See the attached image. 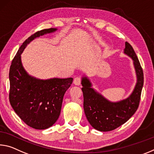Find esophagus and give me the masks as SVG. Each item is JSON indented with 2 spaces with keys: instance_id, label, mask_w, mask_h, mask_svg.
I'll return each instance as SVG.
<instances>
[{
  "instance_id": "esophagus-1",
  "label": "esophagus",
  "mask_w": 154,
  "mask_h": 154,
  "mask_svg": "<svg viewBox=\"0 0 154 154\" xmlns=\"http://www.w3.org/2000/svg\"><path fill=\"white\" fill-rule=\"evenodd\" d=\"M82 77H77L74 79V84L77 86H79V85L81 84L82 83Z\"/></svg>"
}]
</instances>
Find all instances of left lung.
Masks as SVG:
<instances>
[{"instance_id": "obj_1", "label": "left lung", "mask_w": 154, "mask_h": 154, "mask_svg": "<svg viewBox=\"0 0 154 154\" xmlns=\"http://www.w3.org/2000/svg\"><path fill=\"white\" fill-rule=\"evenodd\" d=\"M124 53L132 58L137 75L135 88L128 99L117 103L109 102L92 88L86 77L82 79L85 114L92 128L99 131L115 130L126 123L138 108L144 82L143 70L133 47L128 42Z\"/></svg>"}]
</instances>
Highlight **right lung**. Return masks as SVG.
<instances>
[{"mask_svg":"<svg viewBox=\"0 0 154 154\" xmlns=\"http://www.w3.org/2000/svg\"><path fill=\"white\" fill-rule=\"evenodd\" d=\"M57 30L38 31L24 41L11 62L9 69V102L14 110L26 125L36 130L52 126L59 118L63 97L72 78L40 80L29 76L21 63L20 54L34 38Z\"/></svg>","mask_w":154,"mask_h":154,"instance_id":"add662e5","label":"right lung"}]
</instances>
